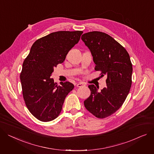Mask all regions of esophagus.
I'll list each match as a JSON object with an SVG mask.
<instances>
[{"mask_svg": "<svg viewBox=\"0 0 154 154\" xmlns=\"http://www.w3.org/2000/svg\"><path fill=\"white\" fill-rule=\"evenodd\" d=\"M85 83H84V82H79V83H78L77 84V87H84V86H85Z\"/></svg>", "mask_w": 154, "mask_h": 154, "instance_id": "esophagus-1", "label": "esophagus"}]
</instances>
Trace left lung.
<instances>
[{"label":"left lung","instance_id":"8db88e82","mask_svg":"<svg viewBox=\"0 0 154 154\" xmlns=\"http://www.w3.org/2000/svg\"><path fill=\"white\" fill-rule=\"evenodd\" d=\"M82 40L90 49L96 64L95 70L106 75V86L99 87L89 85L90 97L84 106L98 118L111 116L122 105L132 84V66L126 49L106 33L91 32L84 33Z\"/></svg>","mask_w":154,"mask_h":154}]
</instances>
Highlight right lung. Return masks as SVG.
Wrapping results in <instances>:
<instances>
[{
  "mask_svg": "<svg viewBox=\"0 0 154 154\" xmlns=\"http://www.w3.org/2000/svg\"><path fill=\"white\" fill-rule=\"evenodd\" d=\"M82 33L59 31L41 38L24 60L20 74L23 99L29 112L41 121H53L59 115L66 96L74 87L69 82L57 85L50 77Z\"/></svg>",
  "mask_w": 154,
  "mask_h": 154,
  "instance_id": "1",
  "label": "right lung"
}]
</instances>
